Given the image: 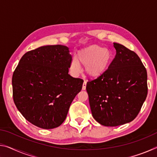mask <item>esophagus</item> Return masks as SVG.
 <instances>
[{
	"instance_id": "1",
	"label": "esophagus",
	"mask_w": 157,
	"mask_h": 157,
	"mask_svg": "<svg viewBox=\"0 0 157 157\" xmlns=\"http://www.w3.org/2000/svg\"><path fill=\"white\" fill-rule=\"evenodd\" d=\"M86 81H84L83 85H82V90H85L86 89Z\"/></svg>"
}]
</instances>
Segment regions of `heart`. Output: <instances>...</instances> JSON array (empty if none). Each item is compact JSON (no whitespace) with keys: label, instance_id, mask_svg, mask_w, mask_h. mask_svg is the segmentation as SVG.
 Segmentation results:
<instances>
[{"label":"heart","instance_id":"heart-1","mask_svg":"<svg viewBox=\"0 0 157 157\" xmlns=\"http://www.w3.org/2000/svg\"><path fill=\"white\" fill-rule=\"evenodd\" d=\"M112 61V54L107 48L98 45H91L79 50L77 59H71L70 71L73 75L81 71L80 64L85 66V72L89 77L97 78L107 72Z\"/></svg>","mask_w":157,"mask_h":157}]
</instances>
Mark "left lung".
<instances>
[{
    "label": "left lung",
    "instance_id": "8db88e82",
    "mask_svg": "<svg viewBox=\"0 0 157 157\" xmlns=\"http://www.w3.org/2000/svg\"><path fill=\"white\" fill-rule=\"evenodd\" d=\"M113 47L116 54L107 72L86 88L93 117L107 127L132 121L147 95V71L139 57L120 44Z\"/></svg>",
    "mask_w": 157,
    "mask_h": 157
}]
</instances>
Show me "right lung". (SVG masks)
I'll return each instance as SVG.
<instances>
[{
  "label": "right lung",
  "mask_w": 157,
  "mask_h": 157,
  "mask_svg": "<svg viewBox=\"0 0 157 157\" xmlns=\"http://www.w3.org/2000/svg\"><path fill=\"white\" fill-rule=\"evenodd\" d=\"M62 45L44 46L23 55L12 76L13 99L23 117L42 129L59 127L83 79L68 74L72 56Z\"/></svg>",
  "instance_id": "add662e5"
}]
</instances>
